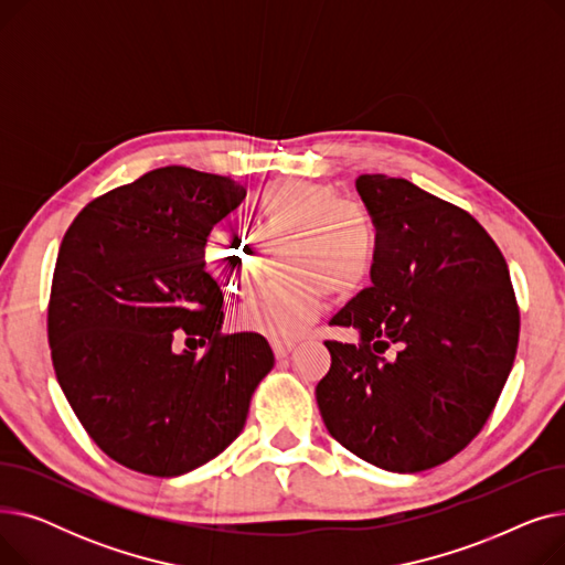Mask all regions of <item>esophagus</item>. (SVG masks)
<instances>
[{
  "instance_id": "esophagus-1",
  "label": "esophagus",
  "mask_w": 565,
  "mask_h": 565,
  "mask_svg": "<svg viewBox=\"0 0 565 565\" xmlns=\"http://www.w3.org/2000/svg\"><path fill=\"white\" fill-rule=\"evenodd\" d=\"M292 343L290 341H273V350H275V358L281 360V358H288V354L292 352Z\"/></svg>"
}]
</instances>
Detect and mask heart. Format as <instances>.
Masks as SVG:
<instances>
[{
    "label": "heart",
    "mask_w": 565,
    "mask_h": 565,
    "mask_svg": "<svg viewBox=\"0 0 565 565\" xmlns=\"http://www.w3.org/2000/svg\"><path fill=\"white\" fill-rule=\"evenodd\" d=\"M249 220L265 237H286L284 256L290 281L263 286L237 305L241 330L275 341L302 334L320 316L324 290L348 298L371 279L377 265V226L366 205L339 199L332 185L279 178L249 199ZM203 260L228 292L245 290L256 273L247 235L217 226L203 243Z\"/></svg>",
    "instance_id": "heart-1"
}]
</instances>
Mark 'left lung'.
Listing matches in <instances>:
<instances>
[{
	"instance_id": "8db88e82",
	"label": "left lung",
	"mask_w": 565,
	"mask_h": 565,
	"mask_svg": "<svg viewBox=\"0 0 565 565\" xmlns=\"http://www.w3.org/2000/svg\"><path fill=\"white\" fill-rule=\"evenodd\" d=\"M354 188L377 226V265L330 320L360 345L324 341L332 366L316 401L350 454L424 471L479 435L509 380L520 337L509 265L469 213L405 178L364 173Z\"/></svg>"
}]
</instances>
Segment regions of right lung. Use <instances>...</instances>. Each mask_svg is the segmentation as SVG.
Listing matches in <instances>:
<instances>
[{"mask_svg":"<svg viewBox=\"0 0 565 565\" xmlns=\"http://www.w3.org/2000/svg\"><path fill=\"white\" fill-rule=\"evenodd\" d=\"M245 190L231 178L162 167L116 188L68 226L58 247L47 339L58 387L116 462L181 477L243 433L270 343L222 334L203 243ZM188 335L206 350L178 353Z\"/></svg>","mask_w":565,"mask_h":565,"instance_id":"add662e5","label":"right lung"}]
</instances>
